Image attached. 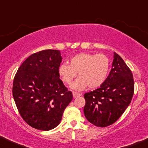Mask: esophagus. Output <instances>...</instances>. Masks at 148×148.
<instances>
[{"mask_svg":"<svg viewBox=\"0 0 148 148\" xmlns=\"http://www.w3.org/2000/svg\"><path fill=\"white\" fill-rule=\"evenodd\" d=\"M73 97L74 98H76V97H78L81 96L82 94L81 93H79V92H73Z\"/></svg>","mask_w":148,"mask_h":148,"instance_id":"obj_1","label":"esophagus"}]
</instances>
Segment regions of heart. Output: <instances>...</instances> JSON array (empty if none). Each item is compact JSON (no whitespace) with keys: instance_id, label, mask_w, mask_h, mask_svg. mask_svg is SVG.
I'll list each match as a JSON object with an SVG mask.
<instances>
[{"instance_id":"1","label":"heart","mask_w":148,"mask_h":148,"mask_svg":"<svg viewBox=\"0 0 148 148\" xmlns=\"http://www.w3.org/2000/svg\"><path fill=\"white\" fill-rule=\"evenodd\" d=\"M110 70V60L104 54L80 53L70 60V64L63 63L58 68V73L64 82L71 84L77 75L79 76L71 86L75 90H80L88 86L97 88L105 82Z\"/></svg>"}]
</instances>
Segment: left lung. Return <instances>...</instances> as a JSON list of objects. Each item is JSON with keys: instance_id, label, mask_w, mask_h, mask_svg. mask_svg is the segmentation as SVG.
<instances>
[{"instance_id": "8db88e82", "label": "left lung", "mask_w": 148, "mask_h": 148, "mask_svg": "<svg viewBox=\"0 0 148 148\" xmlns=\"http://www.w3.org/2000/svg\"><path fill=\"white\" fill-rule=\"evenodd\" d=\"M112 69L99 88L84 94V112L87 120L96 126L114 123L128 107L134 94V79L130 69L116 53Z\"/></svg>"}]
</instances>
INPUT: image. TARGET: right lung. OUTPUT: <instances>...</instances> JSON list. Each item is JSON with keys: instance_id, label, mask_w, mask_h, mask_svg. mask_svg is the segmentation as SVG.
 <instances>
[{"instance_id": "right-lung-1", "label": "right lung", "mask_w": 148, "mask_h": 148, "mask_svg": "<svg viewBox=\"0 0 148 148\" xmlns=\"http://www.w3.org/2000/svg\"><path fill=\"white\" fill-rule=\"evenodd\" d=\"M62 58L59 50L32 54L18 69L13 82V97L25 122L43 131L59 125L65 108L72 101L58 73Z\"/></svg>"}]
</instances>
